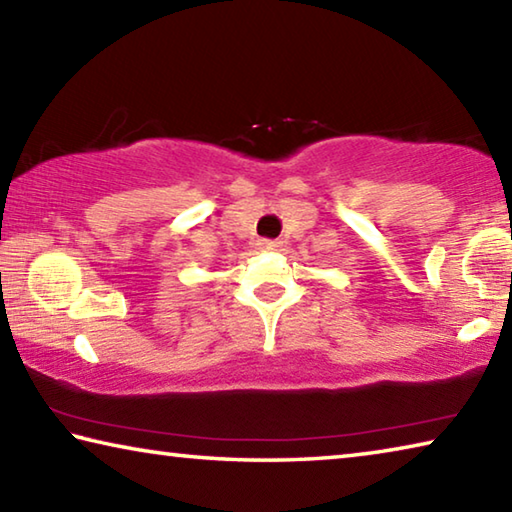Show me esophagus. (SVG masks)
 Returning <instances> with one entry per match:
<instances>
[{"label": "esophagus", "instance_id": "34e87169", "mask_svg": "<svg viewBox=\"0 0 512 512\" xmlns=\"http://www.w3.org/2000/svg\"><path fill=\"white\" fill-rule=\"evenodd\" d=\"M277 246H280V244H277L275 239H262V241H259V248H262V250H275Z\"/></svg>", "mask_w": 512, "mask_h": 512}]
</instances>
